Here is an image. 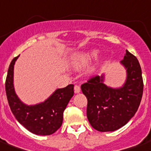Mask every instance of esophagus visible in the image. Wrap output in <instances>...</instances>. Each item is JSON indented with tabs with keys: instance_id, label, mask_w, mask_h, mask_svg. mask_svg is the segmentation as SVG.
Listing matches in <instances>:
<instances>
[{
	"instance_id": "obj_1",
	"label": "esophagus",
	"mask_w": 151,
	"mask_h": 151,
	"mask_svg": "<svg viewBox=\"0 0 151 151\" xmlns=\"http://www.w3.org/2000/svg\"><path fill=\"white\" fill-rule=\"evenodd\" d=\"M81 91V88L79 86H74V93H79Z\"/></svg>"
}]
</instances>
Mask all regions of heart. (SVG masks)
<instances>
[{
	"instance_id": "1",
	"label": "heart",
	"mask_w": 151,
	"mask_h": 151,
	"mask_svg": "<svg viewBox=\"0 0 151 151\" xmlns=\"http://www.w3.org/2000/svg\"><path fill=\"white\" fill-rule=\"evenodd\" d=\"M97 53V50H93L90 52L77 53L71 55L70 59L78 66H84L88 64L93 58H96ZM93 70H91V71Z\"/></svg>"
}]
</instances>
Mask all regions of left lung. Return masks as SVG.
<instances>
[{
  "label": "left lung",
  "instance_id": "8db88e82",
  "mask_svg": "<svg viewBox=\"0 0 151 151\" xmlns=\"http://www.w3.org/2000/svg\"><path fill=\"white\" fill-rule=\"evenodd\" d=\"M120 63L127 71L126 81L120 88H113L104 84V74L91 78L81 86L88 100V122L99 132H114L127 124L142 100L143 81L139 61L126 50Z\"/></svg>",
  "mask_w": 151,
  "mask_h": 151
}]
</instances>
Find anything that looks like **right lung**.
Listing matches in <instances>:
<instances>
[{"label":"right lung","mask_w":151,"mask_h":151,"mask_svg":"<svg viewBox=\"0 0 151 151\" xmlns=\"http://www.w3.org/2000/svg\"><path fill=\"white\" fill-rule=\"evenodd\" d=\"M14 58L9 65L5 81V90L9 107L19 124L33 134L50 135L63 124V112L73 96V85L58 88L44 102L27 105L16 94L13 86V70L17 58Z\"/></svg>","instance_id":"right-lung-1"}]
</instances>
